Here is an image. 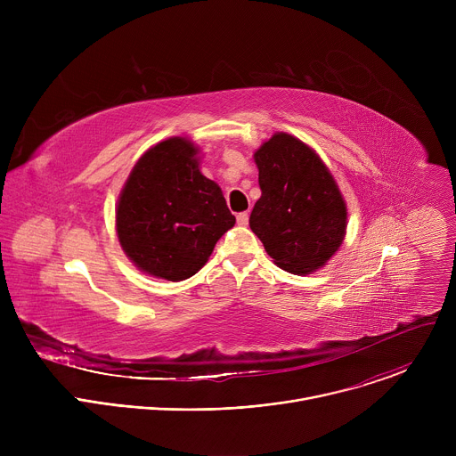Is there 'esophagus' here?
Masks as SVG:
<instances>
[{"label": "esophagus", "instance_id": "34e87169", "mask_svg": "<svg viewBox=\"0 0 456 456\" xmlns=\"http://www.w3.org/2000/svg\"><path fill=\"white\" fill-rule=\"evenodd\" d=\"M236 222H238V225H247L248 224V213H238Z\"/></svg>", "mask_w": 456, "mask_h": 456}]
</instances>
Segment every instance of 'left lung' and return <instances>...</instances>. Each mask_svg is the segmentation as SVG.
<instances>
[{
	"mask_svg": "<svg viewBox=\"0 0 456 456\" xmlns=\"http://www.w3.org/2000/svg\"><path fill=\"white\" fill-rule=\"evenodd\" d=\"M262 197L250 229L273 262L292 274L321 269L346 234V202L321 157L297 137L278 132L254 151Z\"/></svg>",
	"mask_w": 456,
	"mask_h": 456,
	"instance_id": "obj_1",
	"label": "left lung"
}]
</instances>
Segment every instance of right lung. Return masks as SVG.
<instances>
[{
	"label": "right lung",
	"mask_w": 456,
	"mask_h": 456,
	"mask_svg": "<svg viewBox=\"0 0 456 456\" xmlns=\"http://www.w3.org/2000/svg\"><path fill=\"white\" fill-rule=\"evenodd\" d=\"M199 153L183 137L151 146L118 194L117 238L144 274L167 281L194 276L236 224L220 185L202 175Z\"/></svg>",
	"instance_id": "1"
}]
</instances>
